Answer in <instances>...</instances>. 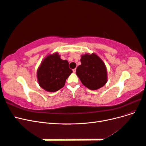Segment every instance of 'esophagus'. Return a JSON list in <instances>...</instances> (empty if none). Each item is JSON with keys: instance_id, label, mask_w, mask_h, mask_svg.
Returning a JSON list of instances; mask_svg holds the SVG:
<instances>
[{"instance_id": "esophagus-1", "label": "esophagus", "mask_w": 146, "mask_h": 146, "mask_svg": "<svg viewBox=\"0 0 146 146\" xmlns=\"http://www.w3.org/2000/svg\"><path fill=\"white\" fill-rule=\"evenodd\" d=\"M76 72V69H73V72L75 73Z\"/></svg>"}]
</instances>
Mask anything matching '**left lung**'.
<instances>
[{
    "label": "left lung",
    "instance_id": "left-lung-1",
    "mask_svg": "<svg viewBox=\"0 0 146 146\" xmlns=\"http://www.w3.org/2000/svg\"><path fill=\"white\" fill-rule=\"evenodd\" d=\"M81 65L76 70L82 84L91 90H98L107 82V68L104 61L95 54L81 56Z\"/></svg>",
    "mask_w": 146,
    "mask_h": 146
}]
</instances>
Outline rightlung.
Masks as SVG:
<instances>
[{"label":"right lung","mask_w":146,"mask_h":146,"mask_svg":"<svg viewBox=\"0 0 146 146\" xmlns=\"http://www.w3.org/2000/svg\"><path fill=\"white\" fill-rule=\"evenodd\" d=\"M72 72L67 60L60 58L58 53L47 56L37 70L39 86L48 92H55L62 88L66 79Z\"/></svg>","instance_id":"add662e5"}]
</instances>
